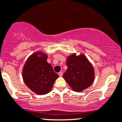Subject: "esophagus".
I'll return each mask as SVG.
<instances>
[{"instance_id": "obj_1", "label": "esophagus", "mask_w": 122, "mask_h": 122, "mask_svg": "<svg viewBox=\"0 0 122 122\" xmlns=\"http://www.w3.org/2000/svg\"><path fill=\"white\" fill-rule=\"evenodd\" d=\"M62 74H63V73H62V71H60V72H59V73H58V75L60 76V77L62 76Z\"/></svg>"}]
</instances>
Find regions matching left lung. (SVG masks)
<instances>
[{"label":"left lung","instance_id":"8db88e82","mask_svg":"<svg viewBox=\"0 0 122 122\" xmlns=\"http://www.w3.org/2000/svg\"><path fill=\"white\" fill-rule=\"evenodd\" d=\"M66 64L67 69L62 76L73 91L81 92L94 82V68L84 54H71L67 56Z\"/></svg>","mask_w":122,"mask_h":122}]
</instances>
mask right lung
<instances>
[{"mask_svg":"<svg viewBox=\"0 0 122 122\" xmlns=\"http://www.w3.org/2000/svg\"><path fill=\"white\" fill-rule=\"evenodd\" d=\"M48 55L40 51L27 58L22 68L24 81L30 89L37 95H45L51 91L59 76L47 62Z\"/></svg>","mask_w":122,"mask_h":122,"instance_id":"1","label":"right lung"}]
</instances>
